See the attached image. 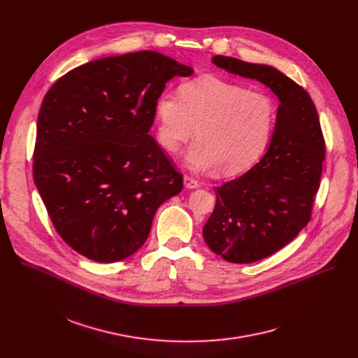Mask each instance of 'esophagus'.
<instances>
[{
  "instance_id": "obj_1",
  "label": "esophagus",
  "mask_w": 358,
  "mask_h": 358,
  "mask_svg": "<svg viewBox=\"0 0 358 358\" xmlns=\"http://www.w3.org/2000/svg\"><path fill=\"white\" fill-rule=\"evenodd\" d=\"M184 187L188 188V189H194V188H198V187H199V182H198L196 180H194L192 177L184 176Z\"/></svg>"
}]
</instances>
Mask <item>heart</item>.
<instances>
[{
    "label": "heart",
    "instance_id": "b5f03b06",
    "mask_svg": "<svg viewBox=\"0 0 358 358\" xmlns=\"http://www.w3.org/2000/svg\"><path fill=\"white\" fill-rule=\"evenodd\" d=\"M155 110L157 138L167 151H178L195 130L198 141L187 152V164L196 171L217 167L222 176L257 163L278 122L271 96L213 75L182 83L180 96L162 93Z\"/></svg>",
    "mask_w": 358,
    "mask_h": 358
}]
</instances>
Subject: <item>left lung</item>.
Here are the masks:
<instances>
[{
  "instance_id": "1",
  "label": "left lung",
  "mask_w": 358,
  "mask_h": 358,
  "mask_svg": "<svg viewBox=\"0 0 358 358\" xmlns=\"http://www.w3.org/2000/svg\"><path fill=\"white\" fill-rule=\"evenodd\" d=\"M213 64L255 79L279 99L278 122L262 160L215 187V208L202 228L208 248L227 262L265 259L308 225L320 185L324 141L309 93L271 65L215 55Z\"/></svg>"
}]
</instances>
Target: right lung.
I'll list each match as a JSON object with an SVG mask.
<instances>
[{"label": "right lung", "mask_w": 358, "mask_h": 358, "mask_svg": "<svg viewBox=\"0 0 358 358\" xmlns=\"http://www.w3.org/2000/svg\"><path fill=\"white\" fill-rule=\"evenodd\" d=\"M194 69L156 50L80 65L43 97L34 181L61 238L94 262L129 258L145 242L182 177L148 131L156 100Z\"/></svg>", "instance_id": "obj_1"}]
</instances>
